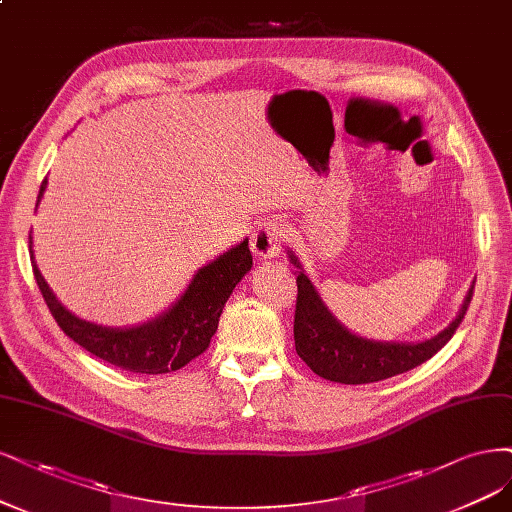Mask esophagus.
<instances>
[{
	"instance_id": "esophagus-1",
	"label": "esophagus",
	"mask_w": 512,
	"mask_h": 512,
	"mask_svg": "<svg viewBox=\"0 0 512 512\" xmlns=\"http://www.w3.org/2000/svg\"><path fill=\"white\" fill-rule=\"evenodd\" d=\"M281 239H284V224L275 218H269L260 222L254 233H252V252L256 258L262 260H271L279 254L281 250Z\"/></svg>"
}]
</instances>
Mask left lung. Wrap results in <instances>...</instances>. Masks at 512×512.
Listing matches in <instances>:
<instances>
[{
	"instance_id": "8db88e82",
	"label": "left lung",
	"mask_w": 512,
	"mask_h": 512,
	"mask_svg": "<svg viewBox=\"0 0 512 512\" xmlns=\"http://www.w3.org/2000/svg\"><path fill=\"white\" fill-rule=\"evenodd\" d=\"M294 267H298L296 277V311H294V345L296 354L322 379L362 385L390 379L394 375L407 373V370L430 360L440 347H445L453 337L457 326L462 324L468 305L472 301L470 286L462 309L457 311L455 320L432 339L417 343H394V341H373L358 337L349 332L337 317L324 305L322 296L317 294L311 279L303 271L301 262L288 250Z\"/></svg>"
}]
</instances>
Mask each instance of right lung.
Segmentation results:
<instances>
[{
    "instance_id": "add662e5",
    "label": "right lung",
    "mask_w": 512,
    "mask_h": 512,
    "mask_svg": "<svg viewBox=\"0 0 512 512\" xmlns=\"http://www.w3.org/2000/svg\"><path fill=\"white\" fill-rule=\"evenodd\" d=\"M48 180L42 182L38 203ZM35 203V207H38ZM29 254L35 281L59 328L93 356L122 370L142 375H163L180 370L209 347L220 322V313L243 275L252 269L248 239L218 256L192 277L186 292L165 313L131 328H108L86 322L69 313L42 277L33 256L29 233Z\"/></svg>"
}]
</instances>
